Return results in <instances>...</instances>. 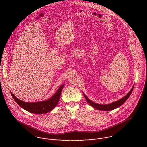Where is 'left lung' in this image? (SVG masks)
<instances>
[{
	"label": "left lung",
	"mask_w": 147,
	"mask_h": 147,
	"mask_svg": "<svg viewBox=\"0 0 147 147\" xmlns=\"http://www.w3.org/2000/svg\"><path fill=\"white\" fill-rule=\"evenodd\" d=\"M134 87V85L132 86V89L129 91V92L126 94L125 96H124L123 97H122V98H121L120 100L116 101L115 102H113L112 103L109 104H97L95 102H93V101H90L87 97L86 96L84 93V92H83V95H84V97L86 100V101L88 102V104L90 105H91L92 107H93L94 108L99 110H103V111H110V110H114L115 109H117L119 107H120L122 104H123L126 100L128 98V97H129V96L131 95L132 90H133V88Z\"/></svg>",
	"instance_id": "left-lung-1"
}]
</instances>
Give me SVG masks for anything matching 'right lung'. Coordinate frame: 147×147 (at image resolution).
I'll return each mask as SVG.
<instances>
[{
    "mask_svg": "<svg viewBox=\"0 0 147 147\" xmlns=\"http://www.w3.org/2000/svg\"><path fill=\"white\" fill-rule=\"evenodd\" d=\"M64 85V84L61 85L59 88L56 93L50 98L45 101L35 102H27L21 101L15 96L11 91L10 92L13 98L22 109L33 114H42L51 111L57 105L60 99L61 92Z\"/></svg>",
    "mask_w": 147,
    "mask_h": 147,
    "instance_id": "obj_1",
    "label": "right lung"
}]
</instances>
